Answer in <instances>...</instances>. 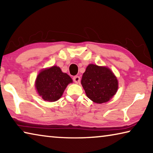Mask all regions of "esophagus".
Returning <instances> with one entry per match:
<instances>
[{
	"label": "esophagus",
	"mask_w": 153,
	"mask_h": 153,
	"mask_svg": "<svg viewBox=\"0 0 153 153\" xmlns=\"http://www.w3.org/2000/svg\"><path fill=\"white\" fill-rule=\"evenodd\" d=\"M73 80L74 81L75 83H76V84H78L80 82V77L78 76H74L73 77Z\"/></svg>",
	"instance_id": "34e87169"
}]
</instances>
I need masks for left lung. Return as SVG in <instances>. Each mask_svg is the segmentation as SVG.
Returning <instances> with one entry per match:
<instances>
[{"label": "left lung", "instance_id": "left-lung-1", "mask_svg": "<svg viewBox=\"0 0 153 153\" xmlns=\"http://www.w3.org/2000/svg\"><path fill=\"white\" fill-rule=\"evenodd\" d=\"M81 84L87 97L99 104L108 101L118 88L117 79L109 69L93 64L87 67Z\"/></svg>", "mask_w": 153, "mask_h": 153}]
</instances>
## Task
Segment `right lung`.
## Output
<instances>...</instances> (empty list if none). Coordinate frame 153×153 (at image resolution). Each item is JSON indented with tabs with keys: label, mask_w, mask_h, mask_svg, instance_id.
<instances>
[{
	"label": "right lung",
	"mask_w": 153,
	"mask_h": 153,
	"mask_svg": "<svg viewBox=\"0 0 153 153\" xmlns=\"http://www.w3.org/2000/svg\"><path fill=\"white\" fill-rule=\"evenodd\" d=\"M72 82L70 76L63 73L59 67L53 66L40 71L36 80L38 94L46 101L58 100L67 85Z\"/></svg>",
	"instance_id": "obj_1"
}]
</instances>
